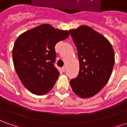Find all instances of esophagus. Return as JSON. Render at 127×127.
<instances>
[{"instance_id": "obj_1", "label": "esophagus", "mask_w": 127, "mask_h": 127, "mask_svg": "<svg viewBox=\"0 0 127 127\" xmlns=\"http://www.w3.org/2000/svg\"><path fill=\"white\" fill-rule=\"evenodd\" d=\"M62 70H63V72L65 71V70H66V66H63V67H62Z\"/></svg>"}]
</instances>
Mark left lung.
Listing matches in <instances>:
<instances>
[{
    "label": "left lung",
    "instance_id": "1",
    "mask_svg": "<svg viewBox=\"0 0 127 127\" xmlns=\"http://www.w3.org/2000/svg\"><path fill=\"white\" fill-rule=\"evenodd\" d=\"M76 45L80 62L77 77L70 81L73 91L81 98L95 95L112 74L114 52L107 39L85 25L69 31Z\"/></svg>",
    "mask_w": 127,
    "mask_h": 127
}]
</instances>
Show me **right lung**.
<instances>
[{
	"label": "right lung",
	"mask_w": 127,
	"mask_h": 127,
	"mask_svg": "<svg viewBox=\"0 0 127 127\" xmlns=\"http://www.w3.org/2000/svg\"><path fill=\"white\" fill-rule=\"evenodd\" d=\"M69 36L67 31L41 24L24 32L13 48L15 69L20 80L32 93L43 95L52 90L59 76L54 66L55 45Z\"/></svg>",
	"instance_id": "right-lung-1"
}]
</instances>
